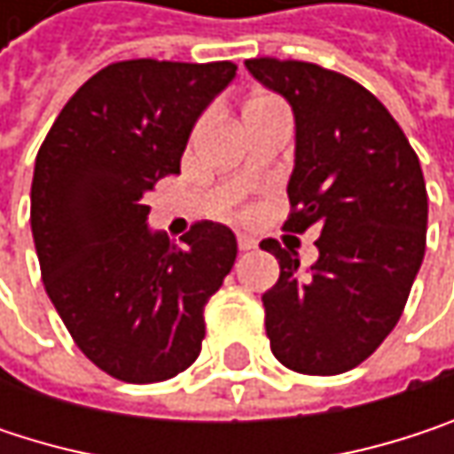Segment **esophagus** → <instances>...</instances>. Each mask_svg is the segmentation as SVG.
I'll return each mask as SVG.
<instances>
[{
	"mask_svg": "<svg viewBox=\"0 0 454 454\" xmlns=\"http://www.w3.org/2000/svg\"><path fill=\"white\" fill-rule=\"evenodd\" d=\"M257 247V239L249 236V233H239V249H254Z\"/></svg>",
	"mask_w": 454,
	"mask_h": 454,
	"instance_id": "1",
	"label": "esophagus"
}]
</instances>
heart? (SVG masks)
Segmentation results:
<instances>
[{"mask_svg":"<svg viewBox=\"0 0 454 454\" xmlns=\"http://www.w3.org/2000/svg\"><path fill=\"white\" fill-rule=\"evenodd\" d=\"M270 107H281V105H278L276 99H270V97H254V99H249V102H247L244 115L257 113V110H270Z\"/></svg>","mask_w":454,"mask_h":454,"instance_id":"b5f03b06","label":"heart"}]
</instances>
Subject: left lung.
Here are the masks:
<instances>
[{
  "instance_id": "left-lung-1",
  "label": "left lung",
  "mask_w": 454,
  "mask_h": 454,
  "mask_svg": "<svg viewBox=\"0 0 454 454\" xmlns=\"http://www.w3.org/2000/svg\"><path fill=\"white\" fill-rule=\"evenodd\" d=\"M244 65L294 113L284 228L320 231L308 270L276 239L260 244L281 265L262 294L270 349L297 373L336 376L371 357L405 310L426 252L423 170L389 110L352 78L297 59Z\"/></svg>"
}]
</instances>
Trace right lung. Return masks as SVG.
Segmentation results:
<instances>
[{
    "label": "right lung",
    "mask_w": 454,
    "mask_h": 454,
    "mask_svg": "<svg viewBox=\"0 0 454 454\" xmlns=\"http://www.w3.org/2000/svg\"><path fill=\"white\" fill-rule=\"evenodd\" d=\"M233 78V62H113L70 97L36 154L31 231L46 294L78 349L121 381H165L200 357L205 305L233 268L231 228L197 223L176 247L144 205Z\"/></svg>",
    "instance_id": "obj_1"
}]
</instances>
